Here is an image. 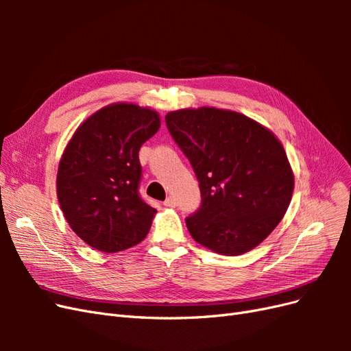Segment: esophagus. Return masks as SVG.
<instances>
[{"label": "esophagus", "mask_w": 351, "mask_h": 351, "mask_svg": "<svg viewBox=\"0 0 351 351\" xmlns=\"http://www.w3.org/2000/svg\"><path fill=\"white\" fill-rule=\"evenodd\" d=\"M164 205H165V206L174 208V206L177 205V200H176V197H173V196H168V197L164 200Z\"/></svg>", "instance_id": "34e87169"}]
</instances>
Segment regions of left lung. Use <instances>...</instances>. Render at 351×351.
Wrapping results in <instances>:
<instances>
[{
	"mask_svg": "<svg viewBox=\"0 0 351 351\" xmlns=\"http://www.w3.org/2000/svg\"><path fill=\"white\" fill-rule=\"evenodd\" d=\"M165 123L199 182L200 208L186 218L190 234L228 256L256 247L280 224L294 189L280 141L227 110L173 111Z\"/></svg>",
	"mask_w": 351,
	"mask_h": 351,
	"instance_id": "1",
	"label": "left lung"
}]
</instances>
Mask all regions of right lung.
I'll return each mask as SVG.
<instances>
[{
	"mask_svg": "<svg viewBox=\"0 0 351 351\" xmlns=\"http://www.w3.org/2000/svg\"><path fill=\"white\" fill-rule=\"evenodd\" d=\"M159 125L152 110L112 104L73 134L60 161L57 195L71 230L90 247L115 253L149 232L156 209L139 195V149Z\"/></svg>",
	"mask_w": 351,
	"mask_h": 351,
	"instance_id": "add662e5",
	"label": "right lung"
}]
</instances>
